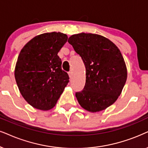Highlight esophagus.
<instances>
[{"label": "esophagus", "instance_id": "34e87169", "mask_svg": "<svg viewBox=\"0 0 148 148\" xmlns=\"http://www.w3.org/2000/svg\"><path fill=\"white\" fill-rule=\"evenodd\" d=\"M69 77L71 78L72 76H73V72L72 71H71L69 72Z\"/></svg>", "mask_w": 148, "mask_h": 148}]
</instances>
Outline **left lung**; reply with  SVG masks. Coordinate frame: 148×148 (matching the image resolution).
Returning a JSON list of instances; mask_svg holds the SVG:
<instances>
[{
	"instance_id": "1",
	"label": "left lung",
	"mask_w": 148,
	"mask_h": 148,
	"mask_svg": "<svg viewBox=\"0 0 148 148\" xmlns=\"http://www.w3.org/2000/svg\"><path fill=\"white\" fill-rule=\"evenodd\" d=\"M68 42L86 67L85 86L75 93L79 104L90 112L104 110L116 102L127 79L120 49L110 40L97 34H73Z\"/></svg>"
}]
</instances>
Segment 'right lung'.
I'll return each instance as SVG.
<instances>
[{"label":"right lung","instance_id":"right-lung-1","mask_svg":"<svg viewBox=\"0 0 148 148\" xmlns=\"http://www.w3.org/2000/svg\"><path fill=\"white\" fill-rule=\"evenodd\" d=\"M67 39L62 32L39 34L28 41L18 56L15 81L21 95L34 108L52 109L69 82L58 56Z\"/></svg>","mask_w":148,"mask_h":148}]
</instances>
